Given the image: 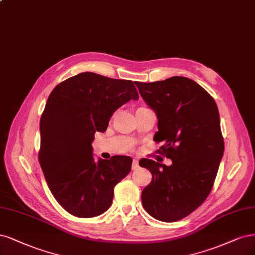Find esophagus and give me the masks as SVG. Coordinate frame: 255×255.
Here are the masks:
<instances>
[{
  "label": "esophagus",
  "instance_id": "esophagus-1",
  "mask_svg": "<svg viewBox=\"0 0 255 255\" xmlns=\"http://www.w3.org/2000/svg\"><path fill=\"white\" fill-rule=\"evenodd\" d=\"M139 168V161L137 159L133 160V163H131V170H137Z\"/></svg>",
  "mask_w": 255,
  "mask_h": 255
}]
</instances>
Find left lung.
<instances>
[{
    "label": "left lung",
    "instance_id": "1",
    "mask_svg": "<svg viewBox=\"0 0 255 255\" xmlns=\"http://www.w3.org/2000/svg\"><path fill=\"white\" fill-rule=\"evenodd\" d=\"M135 84L157 115L154 141L163 143L157 152L173 162L139 161L153 176L141 193L142 206L158 221L177 222L195 211L213 188L225 150L217 105L186 77Z\"/></svg>",
    "mask_w": 255,
    "mask_h": 255
}]
</instances>
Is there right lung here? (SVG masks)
Listing matches in <instances>:
<instances>
[{
	"label": "right lung",
	"instance_id": "right-lung-1",
	"mask_svg": "<svg viewBox=\"0 0 255 255\" xmlns=\"http://www.w3.org/2000/svg\"><path fill=\"white\" fill-rule=\"evenodd\" d=\"M134 82L81 73L59 83L40 120L39 162L48 188L68 213L94 217L111 207L114 188L130 172L129 156L95 161L92 141L117 109L138 100Z\"/></svg>",
	"mask_w": 255,
	"mask_h": 255
}]
</instances>
